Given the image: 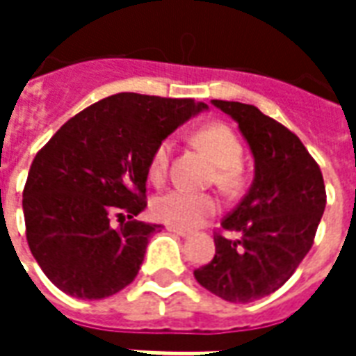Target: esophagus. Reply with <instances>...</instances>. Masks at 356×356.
Instances as JSON below:
<instances>
[{"instance_id":"esophagus-1","label":"esophagus","mask_w":356,"mask_h":356,"mask_svg":"<svg viewBox=\"0 0 356 356\" xmlns=\"http://www.w3.org/2000/svg\"><path fill=\"white\" fill-rule=\"evenodd\" d=\"M168 231L173 232V234H177V236H188L191 231H186V229H179V227H168Z\"/></svg>"}]
</instances>
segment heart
<instances>
[{
	"instance_id": "b5f03b06",
	"label": "heart",
	"mask_w": 356,
	"mask_h": 356,
	"mask_svg": "<svg viewBox=\"0 0 356 356\" xmlns=\"http://www.w3.org/2000/svg\"><path fill=\"white\" fill-rule=\"evenodd\" d=\"M196 147H200L209 160L216 163V173L211 181H216L217 186H221L227 193L238 191L242 185V154L244 148L242 143L234 135L229 125L225 124H208L200 127L193 135ZM171 156H173V143L163 139L158 143L154 152L148 160V179L154 185H162L168 173H170ZM219 209V202L213 194L209 193H191L185 188H173L168 193L156 196L150 204V211L158 221L179 227V229H193L216 213Z\"/></svg>"
}]
</instances>
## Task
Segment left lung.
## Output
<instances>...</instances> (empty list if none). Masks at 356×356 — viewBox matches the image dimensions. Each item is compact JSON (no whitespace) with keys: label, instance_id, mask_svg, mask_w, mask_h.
Masks as SVG:
<instances>
[{"label":"left lung","instance_id":"8db88e82","mask_svg":"<svg viewBox=\"0 0 356 356\" xmlns=\"http://www.w3.org/2000/svg\"><path fill=\"white\" fill-rule=\"evenodd\" d=\"M238 122L255 158L250 193L221 221L213 259L196 280L231 303H250L286 284L313 248L326 208L318 163L296 133L254 104L213 101ZM223 232H234L227 239Z\"/></svg>","mask_w":356,"mask_h":356}]
</instances>
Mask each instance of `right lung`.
<instances>
[{"mask_svg": "<svg viewBox=\"0 0 356 356\" xmlns=\"http://www.w3.org/2000/svg\"><path fill=\"white\" fill-rule=\"evenodd\" d=\"M204 108L194 99L112 95L70 118L35 154L22 191L26 240L58 290L102 299L133 282L160 229L133 219L147 208L148 160Z\"/></svg>", "mask_w": 356, "mask_h": 356, "instance_id": "obj_1", "label": "right lung"}]
</instances>
